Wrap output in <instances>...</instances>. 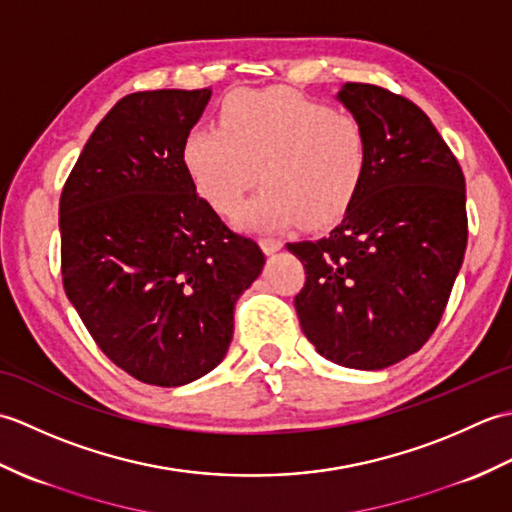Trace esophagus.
Listing matches in <instances>:
<instances>
[{"mask_svg":"<svg viewBox=\"0 0 512 512\" xmlns=\"http://www.w3.org/2000/svg\"><path fill=\"white\" fill-rule=\"evenodd\" d=\"M259 246L264 248L266 255H273V253H277V250H281L284 242H281V239H277V237H262V239H259Z\"/></svg>","mask_w":512,"mask_h":512,"instance_id":"esophagus-1","label":"esophagus"}]
</instances>
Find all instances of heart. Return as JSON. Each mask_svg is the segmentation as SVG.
<instances>
[{
    "label": "heart",
    "instance_id": "heart-1",
    "mask_svg": "<svg viewBox=\"0 0 512 512\" xmlns=\"http://www.w3.org/2000/svg\"><path fill=\"white\" fill-rule=\"evenodd\" d=\"M367 158L361 118L284 88L233 92L217 125L193 127L182 145L193 187L217 213L239 209L259 169L266 189L237 217L248 228L334 222L361 189Z\"/></svg>",
    "mask_w": 512,
    "mask_h": 512
}]
</instances>
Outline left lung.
Segmentation results:
<instances>
[{
	"label": "left lung",
	"mask_w": 512,
	"mask_h": 512,
	"mask_svg": "<svg viewBox=\"0 0 512 512\" xmlns=\"http://www.w3.org/2000/svg\"><path fill=\"white\" fill-rule=\"evenodd\" d=\"M336 101L365 127L367 171L328 235L286 244L306 268L295 310L321 356L376 372L438 328L466 250V189L418 105L369 83H345Z\"/></svg>",
	"instance_id": "8db88e82"
}]
</instances>
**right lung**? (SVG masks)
Returning a JSON list of instances; mask_svg holds the SVG:
<instances>
[{"label": "right lung", "mask_w": 512, "mask_h": 512, "mask_svg": "<svg viewBox=\"0 0 512 512\" xmlns=\"http://www.w3.org/2000/svg\"><path fill=\"white\" fill-rule=\"evenodd\" d=\"M209 99L127 94L96 125L59 202L65 295L103 354L147 385H187L222 363L235 303L266 264L184 169V138Z\"/></svg>", "instance_id": "right-lung-1"}]
</instances>
